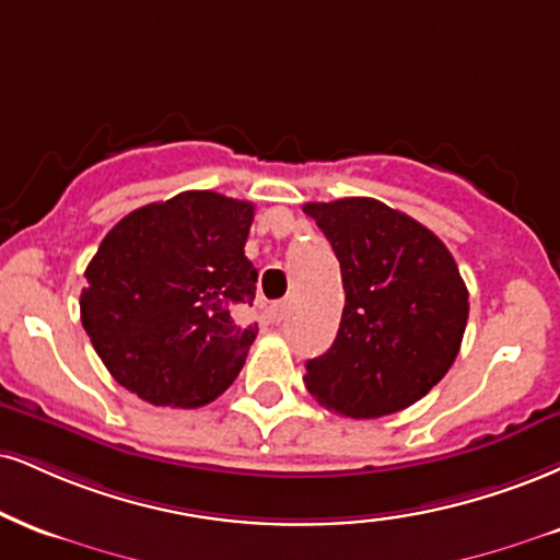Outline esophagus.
<instances>
[{"label":"esophagus","mask_w":560,"mask_h":560,"mask_svg":"<svg viewBox=\"0 0 560 560\" xmlns=\"http://www.w3.org/2000/svg\"><path fill=\"white\" fill-rule=\"evenodd\" d=\"M268 313H271V320H273V323H281V320L287 318L289 305H287V302H273V305H271V310H268Z\"/></svg>","instance_id":"34e87169"}]
</instances>
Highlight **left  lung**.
Returning a JSON list of instances; mask_svg holds the SVG:
<instances>
[{
  "label": "left lung",
  "instance_id": "obj_1",
  "mask_svg": "<svg viewBox=\"0 0 560 560\" xmlns=\"http://www.w3.org/2000/svg\"><path fill=\"white\" fill-rule=\"evenodd\" d=\"M341 266L345 313L305 386L326 409L373 420L420 401L459 354L469 292L448 247L373 198L307 203Z\"/></svg>",
  "mask_w": 560,
  "mask_h": 560
}]
</instances>
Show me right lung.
Instances as JSON below:
<instances>
[{
	"instance_id": "obj_1",
	"label": "right lung",
	"mask_w": 560,
	"mask_h": 560,
	"mask_svg": "<svg viewBox=\"0 0 560 560\" xmlns=\"http://www.w3.org/2000/svg\"><path fill=\"white\" fill-rule=\"evenodd\" d=\"M255 206L187 190L127 213L88 262L80 320L119 386L156 407H203L232 386L258 326L245 255Z\"/></svg>"
}]
</instances>
